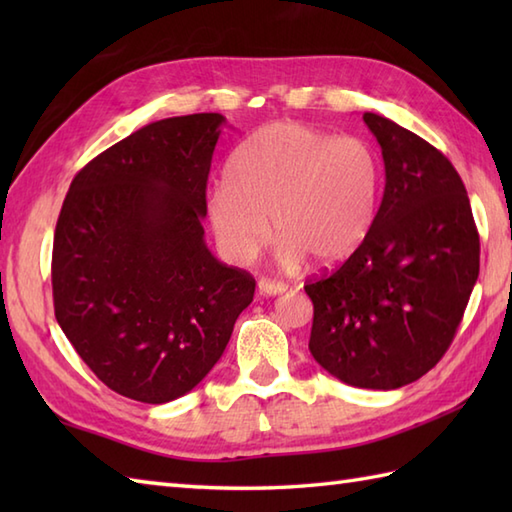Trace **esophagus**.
<instances>
[{
  "instance_id": "obj_1",
  "label": "esophagus",
  "mask_w": 512,
  "mask_h": 512,
  "mask_svg": "<svg viewBox=\"0 0 512 512\" xmlns=\"http://www.w3.org/2000/svg\"><path fill=\"white\" fill-rule=\"evenodd\" d=\"M257 290H259V295L275 297V295H284V292L288 290V286H286V284H281V281L259 279V281H257Z\"/></svg>"
}]
</instances>
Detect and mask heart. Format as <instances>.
Instances as JSON below:
<instances>
[{"label": "heart", "instance_id": "obj_1", "mask_svg": "<svg viewBox=\"0 0 512 512\" xmlns=\"http://www.w3.org/2000/svg\"><path fill=\"white\" fill-rule=\"evenodd\" d=\"M380 158L367 140L275 121L244 140L206 200L228 262L246 264L270 235L279 259L332 268L363 246L378 213Z\"/></svg>", "mask_w": 512, "mask_h": 512}]
</instances>
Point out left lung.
Returning <instances> with one entry per match:
<instances>
[{"instance_id": "8db88e82", "label": "left lung", "mask_w": 512, "mask_h": 512, "mask_svg": "<svg viewBox=\"0 0 512 512\" xmlns=\"http://www.w3.org/2000/svg\"><path fill=\"white\" fill-rule=\"evenodd\" d=\"M385 162L372 233L310 281V354L341 383L398 389L436 365L480 275V235L447 156L385 116L363 114Z\"/></svg>"}]
</instances>
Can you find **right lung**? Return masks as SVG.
<instances>
[{
  "label": "right lung",
  "mask_w": 512,
  "mask_h": 512,
  "mask_svg": "<svg viewBox=\"0 0 512 512\" xmlns=\"http://www.w3.org/2000/svg\"><path fill=\"white\" fill-rule=\"evenodd\" d=\"M224 125L209 112L140 127L76 173L54 231L63 334L107 387L147 405L202 383L255 295V279L204 242Z\"/></svg>",
  "instance_id": "right-lung-1"
}]
</instances>
